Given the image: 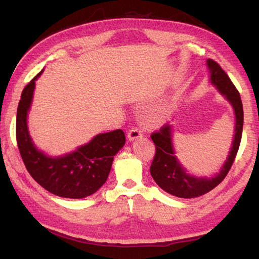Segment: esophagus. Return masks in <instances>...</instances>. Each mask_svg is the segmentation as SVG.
<instances>
[{
	"label": "esophagus",
	"instance_id": "obj_1",
	"mask_svg": "<svg viewBox=\"0 0 259 259\" xmlns=\"http://www.w3.org/2000/svg\"><path fill=\"white\" fill-rule=\"evenodd\" d=\"M142 136H143V131L142 130L138 129V128H133V129L129 130L128 139L129 140H136V139H138V138L142 137Z\"/></svg>",
	"mask_w": 259,
	"mask_h": 259
}]
</instances>
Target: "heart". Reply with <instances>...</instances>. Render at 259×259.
Listing matches in <instances>:
<instances>
[{
  "instance_id": "obj_1",
  "label": "heart",
  "mask_w": 259,
  "mask_h": 259,
  "mask_svg": "<svg viewBox=\"0 0 259 259\" xmlns=\"http://www.w3.org/2000/svg\"><path fill=\"white\" fill-rule=\"evenodd\" d=\"M168 109H169V108H168V107H166V106H165V107H164V108H163V109H162V112H163V113H164V112H168Z\"/></svg>"
}]
</instances>
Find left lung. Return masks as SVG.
<instances>
[{"label":"left lung","instance_id":"obj_1","mask_svg":"<svg viewBox=\"0 0 259 259\" xmlns=\"http://www.w3.org/2000/svg\"><path fill=\"white\" fill-rule=\"evenodd\" d=\"M209 81L217 91L230 103L234 112V135L226 160L211 177L194 176L184 168L176 155L172 143V126L165 124L160 131L152 134L151 138L155 144V156L150 171L153 179L162 190L177 198H198L216 187L226 177L238 153L243 128V107L238 90L227 74L212 59L207 60Z\"/></svg>","mask_w":259,"mask_h":259}]
</instances>
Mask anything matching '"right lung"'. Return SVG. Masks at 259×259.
Returning <instances> with one entry per match:
<instances>
[{"instance_id":"add662e5","label":"right lung","mask_w":259,"mask_h":259,"mask_svg":"<svg viewBox=\"0 0 259 259\" xmlns=\"http://www.w3.org/2000/svg\"><path fill=\"white\" fill-rule=\"evenodd\" d=\"M42 71L21 93L17 109L16 136L20 155L35 182L60 198L83 199L106 183L114 156L125 144L120 129L96 135L89 143L64 155L51 156L38 150L30 137L27 117L33 102L35 82Z\"/></svg>"}]
</instances>
